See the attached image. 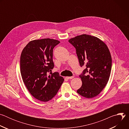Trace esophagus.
Segmentation results:
<instances>
[{
  "mask_svg": "<svg viewBox=\"0 0 129 129\" xmlns=\"http://www.w3.org/2000/svg\"><path fill=\"white\" fill-rule=\"evenodd\" d=\"M74 78V77H73V76H72V77H66V78L67 79H72V78Z\"/></svg>",
  "mask_w": 129,
  "mask_h": 129,
  "instance_id": "obj_1",
  "label": "esophagus"
}]
</instances>
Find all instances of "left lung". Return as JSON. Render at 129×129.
<instances>
[{
	"label": "left lung",
	"instance_id": "obj_1",
	"mask_svg": "<svg viewBox=\"0 0 129 129\" xmlns=\"http://www.w3.org/2000/svg\"><path fill=\"white\" fill-rule=\"evenodd\" d=\"M68 42L76 49L81 67H86L79 76L82 85L77 93L86 98H94L101 93L109 79L112 67L109 50L100 39L86 34Z\"/></svg>",
	"mask_w": 129,
	"mask_h": 129
}]
</instances>
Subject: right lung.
Instances as JSON below:
<instances>
[{"label": "right lung", "mask_w": 129, "mask_h": 129, "mask_svg": "<svg viewBox=\"0 0 129 129\" xmlns=\"http://www.w3.org/2000/svg\"><path fill=\"white\" fill-rule=\"evenodd\" d=\"M59 43L49 38L35 40L26 45L21 54L22 80L32 96L40 101L52 99L64 80L58 72H51L54 66L53 49Z\"/></svg>", "instance_id": "obj_1"}]
</instances>
